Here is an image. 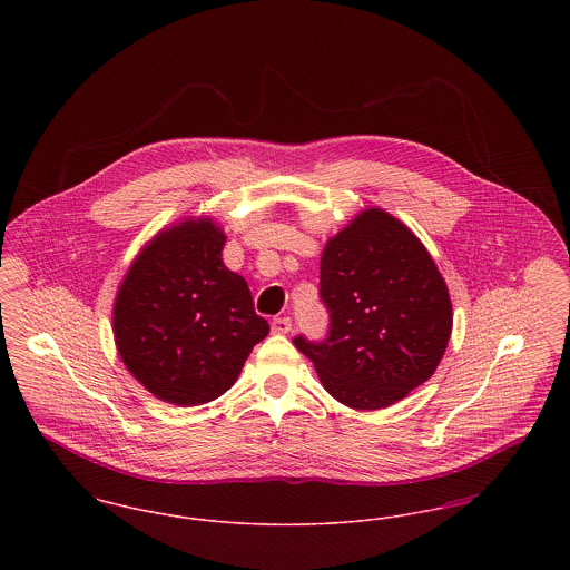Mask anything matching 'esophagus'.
Listing matches in <instances>:
<instances>
[{
  "label": "esophagus",
  "instance_id": "34e87169",
  "mask_svg": "<svg viewBox=\"0 0 570 570\" xmlns=\"http://www.w3.org/2000/svg\"><path fill=\"white\" fill-rule=\"evenodd\" d=\"M291 328H293V323H291L288 316H277V318H273L272 321V331L273 333H277V335H284V333H288Z\"/></svg>",
  "mask_w": 570,
  "mask_h": 570
}]
</instances>
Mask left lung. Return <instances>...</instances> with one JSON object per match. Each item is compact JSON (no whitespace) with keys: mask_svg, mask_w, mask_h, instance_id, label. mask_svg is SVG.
<instances>
[{"mask_svg":"<svg viewBox=\"0 0 570 570\" xmlns=\"http://www.w3.org/2000/svg\"><path fill=\"white\" fill-rule=\"evenodd\" d=\"M323 342L295 337L326 391L354 410L404 400L432 379L446 351L453 307L434 258L397 217L372 207L326 242Z\"/></svg>","mask_w":570,"mask_h":570,"instance_id":"8db88e82","label":"left lung"}]
</instances>
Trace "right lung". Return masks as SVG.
I'll return each instance as SVG.
<instances>
[{
    "instance_id": "obj_1",
    "label": "right lung",
    "mask_w": 570,
    "mask_h": 570,
    "mask_svg": "<svg viewBox=\"0 0 570 570\" xmlns=\"http://www.w3.org/2000/svg\"><path fill=\"white\" fill-rule=\"evenodd\" d=\"M224 244L212 217L164 228L138 252L112 305L124 365L175 406H200L226 393L269 333L247 282L222 263Z\"/></svg>"
}]
</instances>
